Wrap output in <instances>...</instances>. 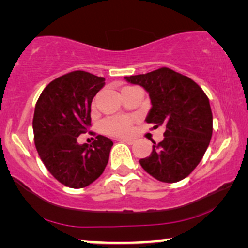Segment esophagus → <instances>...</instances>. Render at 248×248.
<instances>
[{
	"label": "esophagus",
	"mask_w": 248,
	"mask_h": 248,
	"mask_svg": "<svg viewBox=\"0 0 248 248\" xmlns=\"http://www.w3.org/2000/svg\"><path fill=\"white\" fill-rule=\"evenodd\" d=\"M118 140L122 142H125V144H129V145H132L133 142H135L133 139H129V138H121V139H118Z\"/></svg>",
	"instance_id": "1"
}]
</instances>
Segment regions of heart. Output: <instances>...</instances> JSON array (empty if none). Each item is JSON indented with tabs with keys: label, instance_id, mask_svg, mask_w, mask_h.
<instances>
[{
	"label": "heart",
	"instance_id": "heart-1",
	"mask_svg": "<svg viewBox=\"0 0 248 248\" xmlns=\"http://www.w3.org/2000/svg\"><path fill=\"white\" fill-rule=\"evenodd\" d=\"M132 123V118L124 117V116L109 117L102 122V131L110 136L123 137L130 132Z\"/></svg>",
	"mask_w": 248,
	"mask_h": 248
}]
</instances>
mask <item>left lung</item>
I'll use <instances>...</instances> for the list:
<instances>
[{"mask_svg":"<svg viewBox=\"0 0 248 248\" xmlns=\"http://www.w3.org/2000/svg\"><path fill=\"white\" fill-rule=\"evenodd\" d=\"M147 92L150 111L145 121L165 125V138L153 141L141 167L161 182L181 181L200 164L212 136V112L208 96L191 78L167 67L146 74L125 77Z\"/></svg>","mask_w":248,"mask_h":248,"instance_id":"8db88e82","label":"left lung"}]
</instances>
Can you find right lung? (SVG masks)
<instances>
[{
    "label": "right lung",
    "instance_id": "right-lung-1",
    "mask_svg": "<svg viewBox=\"0 0 248 248\" xmlns=\"http://www.w3.org/2000/svg\"><path fill=\"white\" fill-rule=\"evenodd\" d=\"M103 86L104 78L75 71L52 81L37 101L36 148L49 173L67 187L89 186L109 161L111 139L98 135L92 145L78 142L90 125L93 98Z\"/></svg>",
    "mask_w": 248,
    "mask_h": 248
}]
</instances>
